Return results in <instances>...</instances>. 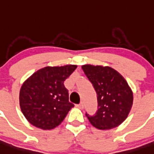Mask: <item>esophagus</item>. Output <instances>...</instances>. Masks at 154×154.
I'll use <instances>...</instances> for the list:
<instances>
[{
	"label": "esophagus",
	"mask_w": 154,
	"mask_h": 154,
	"mask_svg": "<svg viewBox=\"0 0 154 154\" xmlns=\"http://www.w3.org/2000/svg\"><path fill=\"white\" fill-rule=\"evenodd\" d=\"M76 107L78 108V109H83L84 105H83V103H81V104H79V105H76Z\"/></svg>",
	"instance_id": "1"
}]
</instances>
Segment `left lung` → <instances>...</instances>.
<instances>
[{
  "label": "left lung",
  "instance_id": "1",
  "mask_svg": "<svg viewBox=\"0 0 154 154\" xmlns=\"http://www.w3.org/2000/svg\"><path fill=\"white\" fill-rule=\"evenodd\" d=\"M97 95V112L86 114L94 127L109 130L121 125L129 116L133 103V91L117 70L108 66L85 64L81 66Z\"/></svg>",
  "mask_w": 154,
  "mask_h": 154
}]
</instances>
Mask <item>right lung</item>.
<instances>
[{
  "label": "right lung",
  "instance_id": "1",
  "mask_svg": "<svg viewBox=\"0 0 154 154\" xmlns=\"http://www.w3.org/2000/svg\"><path fill=\"white\" fill-rule=\"evenodd\" d=\"M77 67L72 64L45 66L24 81L19 92V105L29 123L43 130L60 125L73 107L69 102L63 82Z\"/></svg>",
  "mask_w": 154,
  "mask_h": 154
}]
</instances>
